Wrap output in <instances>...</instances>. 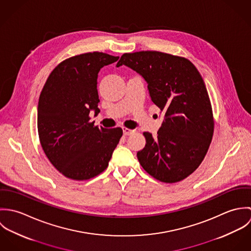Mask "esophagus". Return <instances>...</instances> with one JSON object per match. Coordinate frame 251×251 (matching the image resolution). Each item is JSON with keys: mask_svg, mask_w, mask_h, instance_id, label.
<instances>
[{"mask_svg": "<svg viewBox=\"0 0 251 251\" xmlns=\"http://www.w3.org/2000/svg\"><path fill=\"white\" fill-rule=\"evenodd\" d=\"M134 130L132 129H129V128H126V127H123V132H124V135L127 136V135H130Z\"/></svg>", "mask_w": 251, "mask_h": 251, "instance_id": "34e87169", "label": "esophagus"}]
</instances>
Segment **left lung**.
I'll return each instance as SVG.
<instances>
[{"label":"left lung","instance_id":"obj_1","mask_svg":"<svg viewBox=\"0 0 251 251\" xmlns=\"http://www.w3.org/2000/svg\"><path fill=\"white\" fill-rule=\"evenodd\" d=\"M126 66L143 77L151 101L164 112L156 136L144 132L137 152L141 166L154 179L177 182L193 173L204 159L214 133L206 85L188 60L157 51L124 54Z\"/></svg>","mask_w":251,"mask_h":251}]
</instances>
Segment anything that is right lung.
Returning <instances> with one entry per match:
<instances>
[{
    "mask_svg": "<svg viewBox=\"0 0 251 251\" xmlns=\"http://www.w3.org/2000/svg\"><path fill=\"white\" fill-rule=\"evenodd\" d=\"M119 60L102 52L81 54L62 62L49 75L39 96L37 129L50 162L67 178H94L108 166L123 135L121 127L90 122L100 112L99 72Z\"/></svg>",
    "mask_w": 251,
    "mask_h": 251,
    "instance_id": "obj_1",
    "label": "right lung"
}]
</instances>
